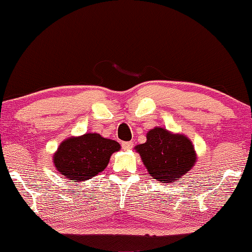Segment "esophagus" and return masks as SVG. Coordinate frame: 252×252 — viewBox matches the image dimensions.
Here are the masks:
<instances>
[{"label":"esophagus","mask_w":252,"mask_h":252,"mask_svg":"<svg viewBox=\"0 0 252 252\" xmlns=\"http://www.w3.org/2000/svg\"><path fill=\"white\" fill-rule=\"evenodd\" d=\"M122 147H123L124 151H129V149L134 147V143L133 142H123Z\"/></svg>","instance_id":"obj_1"}]
</instances>
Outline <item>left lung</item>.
Instances as JSON below:
<instances>
[{
  "label": "left lung",
  "instance_id": "8db88e82",
  "mask_svg": "<svg viewBox=\"0 0 252 252\" xmlns=\"http://www.w3.org/2000/svg\"><path fill=\"white\" fill-rule=\"evenodd\" d=\"M144 165L154 179L171 183L191 169L196 161L195 149L184 135L171 134L156 127L147 133V142L136 146Z\"/></svg>",
  "mask_w": 252,
  "mask_h": 252
}]
</instances>
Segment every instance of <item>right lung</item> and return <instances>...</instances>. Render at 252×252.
<instances>
[{
  "label": "right lung",
  "instance_id": "right-lung-1",
  "mask_svg": "<svg viewBox=\"0 0 252 252\" xmlns=\"http://www.w3.org/2000/svg\"><path fill=\"white\" fill-rule=\"evenodd\" d=\"M121 145L99 134H85L70 137L60 145L54 155V165L59 173L72 183H79L94 177L108 165L112 154Z\"/></svg>",
  "mask_w": 252,
  "mask_h": 252
}]
</instances>
